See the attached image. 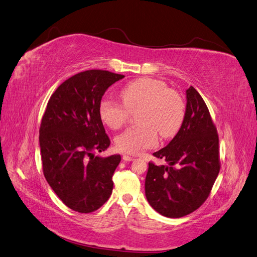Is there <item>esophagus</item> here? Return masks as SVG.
I'll use <instances>...</instances> for the list:
<instances>
[{
  "label": "esophagus",
  "mask_w": 257,
  "mask_h": 257,
  "mask_svg": "<svg viewBox=\"0 0 257 257\" xmlns=\"http://www.w3.org/2000/svg\"><path fill=\"white\" fill-rule=\"evenodd\" d=\"M122 159H123L124 161H133V160H135L134 157H131V156H129V155H123V156H122Z\"/></svg>",
  "instance_id": "34e87169"
}]
</instances>
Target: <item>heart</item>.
Returning a JSON list of instances; mask_svg holds the SVG:
<instances>
[{"mask_svg":"<svg viewBox=\"0 0 257 257\" xmlns=\"http://www.w3.org/2000/svg\"><path fill=\"white\" fill-rule=\"evenodd\" d=\"M122 104L103 99L99 105V116L107 127L118 129L127 121L129 112L140 108L137 120L140 124L124 130L116 138L119 151L140 155L157 144L161 138H172L179 133L185 118V103L180 94L155 78H138L121 88Z\"/></svg>","mask_w":257,"mask_h":257,"instance_id":"heart-1","label":"heart"}]
</instances>
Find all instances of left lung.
Masks as SVG:
<instances>
[{"instance_id":"8db88e82","label":"left lung","mask_w":257,"mask_h":257,"mask_svg":"<svg viewBox=\"0 0 257 257\" xmlns=\"http://www.w3.org/2000/svg\"><path fill=\"white\" fill-rule=\"evenodd\" d=\"M185 118L166 148L153 155L168 166L149 164L145 196L167 217H182L206 201L219 172L218 136L203 99L193 86L186 90Z\"/></svg>"}]
</instances>
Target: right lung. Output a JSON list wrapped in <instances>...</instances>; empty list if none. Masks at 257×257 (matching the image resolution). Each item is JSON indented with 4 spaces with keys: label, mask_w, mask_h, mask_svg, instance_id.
I'll use <instances>...</instances> for the list:
<instances>
[{
    "label": "right lung",
    "mask_w": 257,
    "mask_h": 257,
    "mask_svg": "<svg viewBox=\"0 0 257 257\" xmlns=\"http://www.w3.org/2000/svg\"><path fill=\"white\" fill-rule=\"evenodd\" d=\"M123 75L102 70L80 72L51 94L40 128L43 172L70 209L90 213L107 201L120 155L101 157L111 141L99 116L107 88Z\"/></svg>",
    "instance_id": "right-lung-1"
}]
</instances>
